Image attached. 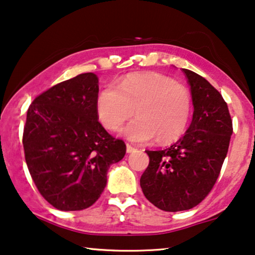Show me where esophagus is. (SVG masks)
Masks as SVG:
<instances>
[{
  "label": "esophagus",
  "mask_w": 255,
  "mask_h": 255,
  "mask_svg": "<svg viewBox=\"0 0 255 255\" xmlns=\"http://www.w3.org/2000/svg\"><path fill=\"white\" fill-rule=\"evenodd\" d=\"M135 148H132L131 145H129V144H127L126 145V151H127V153H130V152H134L135 151Z\"/></svg>",
  "instance_id": "34e87169"
}]
</instances>
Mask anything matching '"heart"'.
<instances>
[{
    "label": "heart",
    "mask_w": 255,
    "mask_h": 255,
    "mask_svg": "<svg viewBox=\"0 0 255 255\" xmlns=\"http://www.w3.org/2000/svg\"><path fill=\"white\" fill-rule=\"evenodd\" d=\"M121 132L129 141L148 143L157 138L168 144L181 137L192 111L191 93L184 85L159 74H132L118 85L107 87L97 98L100 123L117 130L132 114Z\"/></svg>",
    "instance_id": "heart-1"
}]
</instances>
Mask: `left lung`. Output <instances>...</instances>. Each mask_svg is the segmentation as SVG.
I'll return each mask as SVG.
<instances>
[{
    "instance_id": "obj_1",
    "label": "left lung",
    "mask_w": 255,
    "mask_h": 255,
    "mask_svg": "<svg viewBox=\"0 0 255 255\" xmlns=\"http://www.w3.org/2000/svg\"><path fill=\"white\" fill-rule=\"evenodd\" d=\"M182 71L191 87L192 123L170 148L145 150L150 162L139 180L145 198L171 213L191 209L209 194L232 135V120L221 93L199 74Z\"/></svg>"
}]
</instances>
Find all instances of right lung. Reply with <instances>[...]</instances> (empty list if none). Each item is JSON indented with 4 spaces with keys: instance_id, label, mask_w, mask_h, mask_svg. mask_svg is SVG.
I'll list each match as a JSON object with an SVG mask.
<instances>
[{
    "instance_id": "right-lung-1",
    "label": "right lung",
    "mask_w": 255,
    "mask_h": 255,
    "mask_svg": "<svg viewBox=\"0 0 255 255\" xmlns=\"http://www.w3.org/2000/svg\"><path fill=\"white\" fill-rule=\"evenodd\" d=\"M98 76L77 75L41 93L27 110L23 145L28 171L47 202L83 210L99 199L107 171L126 153L98 121Z\"/></svg>"
}]
</instances>
